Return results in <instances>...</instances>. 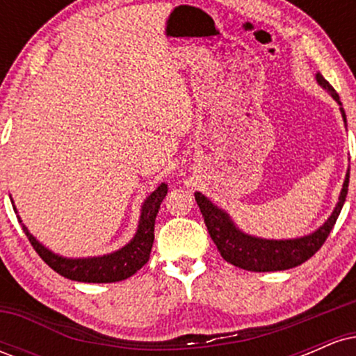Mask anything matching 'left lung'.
<instances>
[{"label":"left lung","mask_w":356,"mask_h":356,"mask_svg":"<svg viewBox=\"0 0 356 356\" xmlns=\"http://www.w3.org/2000/svg\"><path fill=\"white\" fill-rule=\"evenodd\" d=\"M316 81L338 102V105H341L340 95L337 93V90L323 79V75H320V73H316ZM340 110L343 120L346 122L345 110ZM348 182L350 170L346 172L343 189L340 192V197H338V204L332 212V216L326 219V222L321 227H318L312 234L296 239L276 241L249 236L246 232L238 229L236 224L231 220L229 214L226 211L219 209L218 206H214L206 195H202L201 192H194V195L199 209L202 212L204 222H206L211 239L214 241L220 256L227 263L234 264V266L241 269H248V271L256 273L284 271V269L303 264L305 261H308L325 244L326 238H328V234L333 229L334 222H337L338 216H340L343 204H345L346 194H348Z\"/></svg>","instance_id":"8db88e82"}]
</instances>
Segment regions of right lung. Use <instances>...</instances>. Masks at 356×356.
<instances>
[{
    "instance_id": "right-lung-1",
    "label": "right lung",
    "mask_w": 356,
    "mask_h": 356,
    "mask_svg": "<svg viewBox=\"0 0 356 356\" xmlns=\"http://www.w3.org/2000/svg\"><path fill=\"white\" fill-rule=\"evenodd\" d=\"M165 194L167 184H161L142 204L140 220H138L137 232L132 241L122 249H118V251L105 256L79 257V259L58 256L51 252L50 249L44 248L40 241H36L35 236L30 234L24 224H22V226L26 238L30 239L31 246L38 252V256L58 275L68 277L72 281H80V283H115V281L127 280V277L136 275L138 269L149 261L150 249H152L154 244L155 216L161 209V202L164 201ZM13 209L16 211L15 206ZM18 220L22 222L19 218Z\"/></svg>"
}]
</instances>
